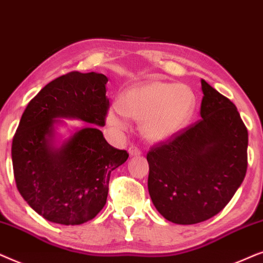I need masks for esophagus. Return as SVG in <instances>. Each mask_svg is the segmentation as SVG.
<instances>
[{"label": "esophagus", "mask_w": 263, "mask_h": 263, "mask_svg": "<svg viewBox=\"0 0 263 263\" xmlns=\"http://www.w3.org/2000/svg\"><path fill=\"white\" fill-rule=\"evenodd\" d=\"M128 154H129V156H139L142 154V152H141V149L137 148V146L132 145L128 148Z\"/></svg>", "instance_id": "esophagus-1"}]
</instances>
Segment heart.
Masks as SVG:
<instances>
[{"label": "heart", "mask_w": 263, "mask_h": 263, "mask_svg": "<svg viewBox=\"0 0 263 263\" xmlns=\"http://www.w3.org/2000/svg\"><path fill=\"white\" fill-rule=\"evenodd\" d=\"M196 96L184 84L150 80L129 86L107 113V122L117 131L128 128L127 118L142 120L149 141L163 142L186 127L194 115Z\"/></svg>", "instance_id": "b5f03b06"}]
</instances>
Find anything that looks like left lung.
I'll return each mask as SVG.
<instances>
[{
  "instance_id": "8db88e82",
  "label": "left lung",
  "mask_w": 263,
  "mask_h": 263,
  "mask_svg": "<svg viewBox=\"0 0 263 263\" xmlns=\"http://www.w3.org/2000/svg\"><path fill=\"white\" fill-rule=\"evenodd\" d=\"M201 84V120L146 155L150 198L164 219L179 225L221 212L248 167V129L236 106L205 80Z\"/></svg>"
}]
</instances>
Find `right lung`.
Masks as SVG:
<instances>
[{"mask_svg": "<svg viewBox=\"0 0 263 263\" xmlns=\"http://www.w3.org/2000/svg\"><path fill=\"white\" fill-rule=\"evenodd\" d=\"M108 78L101 73L71 72L47 84L27 104L12 144L14 178L20 195L48 221L80 225L107 202L111 171L127 160L95 126L56 144L61 119L104 126L109 101Z\"/></svg>", "mask_w": 263, "mask_h": 263, "instance_id": "1", "label": "right lung"}]
</instances>
